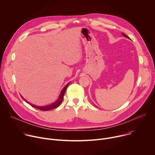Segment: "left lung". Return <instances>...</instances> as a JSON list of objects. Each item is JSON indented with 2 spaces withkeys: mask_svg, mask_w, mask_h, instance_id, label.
Returning a JSON list of instances; mask_svg holds the SVG:
<instances>
[{
  "mask_svg": "<svg viewBox=\"0 0 155 155\" xmlns=\"http://www.w3.org/2000/svg\"><path fill=\"white\" fill-rule=\"evenodd\" d=\"M122 34H123V36H124L125 38H128V39H129V38L127 36H126V34H124V33H122Z\"/></svg>",
  "mask_w": 155,
  "mask_h": 155,
  "instance_id": "1",
  "label": "left lung"
}]
</instances>
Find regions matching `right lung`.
<instances>
[{
	"label": "right lung",
	"mask_w": 155,
	"mask_h": 155,
	"mask_svg": "<svg viewBox=\"0 0 155 155\" xmlns=\"http://www.w3.org/2000/svg\"><path fill=\"white\" fill-rule=\"evenodd\" d=\"M70 84V82H68L66 85V86H64V87L61 90V92H60V94L58 98V99L54 101V103H52V104H51L50 105H45V106H37V105H33L32 104H31V103H29V101H28L25 98H24L21 95V97H22V98L26 101L27 102L28 104H29V105H31L32 107H33L34 108H37L38 110H42V111H48V110H52V109H54V108H57L58 107H59L60 105V104H61V102L63 101V96L64 95V93L66 92V90L67 89V87H68L69 84Z\"/></svg>",
	"instance_id": "add662e5"
}]
</instances>
